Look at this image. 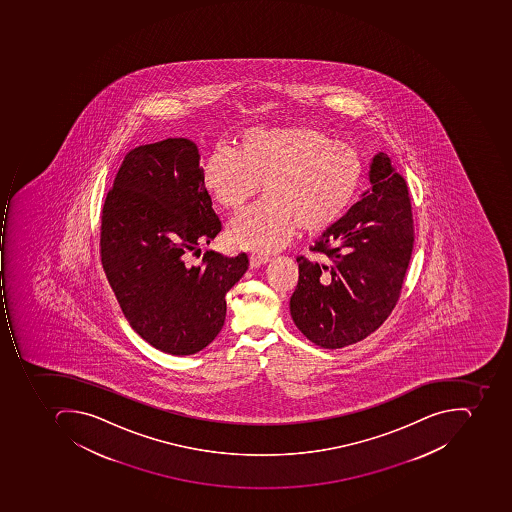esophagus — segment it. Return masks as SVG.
<instances>
[{"mask_svg": "<svg viewBox=\"0 0 512 512\" xmlns=\"http://www.w3.org/2000/svg\"><path fill=\"white\" fill-rule=\"evenodd\" d=\"M268 261L269 257H266V255L252 254L249 257V265H251L252 269L260 268V266L266 265Z\"/></svg>", "mask_w": 512, "mask_h": 512, "instance_id": "esophagus-1", "label": "esophagus"}]
</instances>
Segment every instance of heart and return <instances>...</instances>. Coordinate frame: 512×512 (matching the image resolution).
Segmentation results:
<instances>
[{
  "label": "heart",
  "mask_w": 512,
  "mask_h": 512,
  "mask_svg": "<svg viewBox=\"0 0 512 512\" xmlns=\"http://www.w3.org/2000/svg\"><path fill=\"white\" fill-rule=\"evenodd\" d=\"M202 186L219 207L240 213L260 185L265 200L230 222L233 247L279 251L298 232L330 229L359 193L363 160L349 142L310 125L255 127L203 160Z\"/></svg>",
  "instance_id": "b5f03b06"
}]
</instances>
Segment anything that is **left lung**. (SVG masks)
<instances>
[{
	"label": "left lung",
	"mask_w": 512,
	"mask_h": 512,
	"mask_svg": "<svg viewBox=\"0 0 512 512\" xmlns=\"http://www.w3.org/2000/svg\"><path fill=\"white\" fill-rule=\"evenodd\" d=\"M371 188L299 257L290 299L294 324L315 345L345 348L373 334L395 309L414 249L409 191L392 160L374 155Z\"/></svg>",
	"instance_id": "8db88e82"
}]
</instances>
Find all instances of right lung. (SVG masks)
Returning <instances> with one entry per match:
<instances>
[{"label":"right lung","mask_w":512,"mask_h":512,"mask_svg":"<svg viewBox=\"0 0 512 512\" xmlns=\"http://www.w3.org/2000/svg\"><path fill=\"white\" fill-rule=\"evenodd\" d=\"M186 138L139 145L125 156L102 214V263L136 334L172 356L207 348L224 326L225 294L249 268L246 254H189L221 232Z\"/></svg>","instance_id":"obj_1"}]
</instances>
